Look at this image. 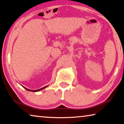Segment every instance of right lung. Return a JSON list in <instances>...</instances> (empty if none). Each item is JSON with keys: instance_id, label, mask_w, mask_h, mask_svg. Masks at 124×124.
<instances>
[{"instance_id": "add662e5", "label": "right lung", "mask_w": 124, "mask_h": 124, "mask_svg": "<svg viewBox=\"0 0 124 124\" xmlns=\"http://www.w3.org/2000/svg\"><path fill=\"white\" fill-rule=\"evenodd\" d=\"M46 87H48V85H46V87H43V88H40V89H37V90H30V89H28V88H25V87H23L26 90H27V91H30V92H39V91H41V90H42V89H44L45 88H46Z\"/></svg>"}]
</instances>
